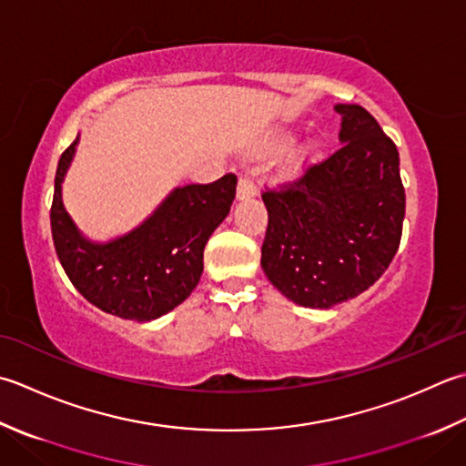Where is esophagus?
<instances>
[{
    "instance_id": "esophagus-1",
    "label": "esophagus",
    "mask_w": 466,
    "mask_h": 466,
    "mask_svg": "<svg viewBox=\"0 0 466 466\" xmlns=\"http://www.w3.org/2000/svg\"><path fill=\"white\" fill-rule=\"evenodd\" d=\"M257 194V186H254V179L248 176V173H242L240 179H238V198L246 199V198H252Z\"/></svg>"
}]
</instances>
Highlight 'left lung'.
Wrapping results in <instances>:
<instances>
[{
    "label": "left lung",
    "instance_id": "obj_1",
    "mask_svg": "<svg viewBox=\"0 0 466 466\" xmlns=\"http://www.w3.org/2000/svg\"><path fill=\"white\" fill-rule=\"evenodd\" d=\"M341 145L293 181L264 186L260 264L297 305L329 309L376 282L402 238L406 194L396 143L360 105H337Z\"/></svg>",
    "mask_w": 466,
    "mask_h": 466
}]
</instances>
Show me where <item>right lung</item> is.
Masks as SVG:
<instances>
[{
  "label": "right lung",
  "mask_w": 466,
  "mask_h": 466,
  "mask_svg": "<svg viewBox=\"0 0 466 466\" xmlns=\"http://www.w3.org/2000/svg\"><path fill=\"white\" fill-rule=\"evenodd\" d=\"M78 137L60 155L50 208L52 240L72 285L88 303L123 319L151 321L189 297L204 270V248L230 212L234 173L177 187L147 222L108 244L82 238L62 206V179Z\"/></svg>",
  "instance_id": "add662e5"
}]
</instances>
